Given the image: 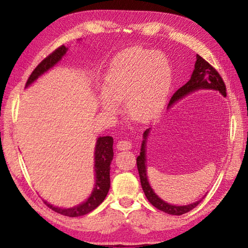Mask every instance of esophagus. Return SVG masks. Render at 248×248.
<instances>
[{"label":"esophagus","instance_id":"34e87169","mask_svg":"<svg viewBox=\"0 0 248 248\" xmlns=\"http://www.w3.org/2000/svg\"><path fill=\"white\" fill-rule=\"evenodd\" d=\"M116 146H117V149H118V150L124 151V150H130V149H131L132 148V144L130 143V142L127 141V140H120V141L117 142Z\"/></svg>","mask_w":248,"mask_h":248}]
</instances>
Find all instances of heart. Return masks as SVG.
Returning <instances> with one entry per match:
<instances>
[{
	"instance_id": "obj_1",
	"label": "heart",
	"mask_w": 248,
	"mask_h": 248,
	"mask_svg": "<svg viewBox=\"0 0 248 248\" xmlns=\"http://www.w3.org/2000/svg\"><path fill=\"white\" fill-rule=\"evenodd\" d=\"M171 83L173 73L165 56L146 49H128L114 59L105 74L100 107L116 114L118 104L124 102L130 118L148 123L161 110Z\"/></svg>"
}]
</instances>
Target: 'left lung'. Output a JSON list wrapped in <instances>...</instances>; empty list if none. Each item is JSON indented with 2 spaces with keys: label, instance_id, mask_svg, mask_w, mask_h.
<instances>
[{
  "label": "left lung",
  "instance_id": "8db88e82",
  "mask_svg": "<svg viewBox=\"0 0 248 248\" xmlns=\"http://www.w3.org/2000/svg\"><path fill=\"white\" fill-rule=\"evenodd\" d=\"M199 90H215L219 91L220 93L226 96V87L225 84L222 79L221 75L219 72L213 68V66L208 63L202 57H200L199 54H197V61L195 63V70L191 74V78L184 86L179 87V89L175 92L174 95L171 96L170 100L169 106L171 104L177 102V100L182 99L185 96L192 93V92L199 91ZM150 129H146L143 133V141H142L141 145V152L140 155L137 157V166L138 170H139L140 180H141V186L143 189L145 197L150 201V203L154 205L155 208L161 210V211L169 213V215L173 216H182L184 213L189 212L190 210L197 207L200 202V199L196 202L188 204V205H173L163 201L161 198H158L157 195H155L152 188H151L148 176H146V166H145V144L146 139H148Z\"/></svg>",
  "mask_w": 248,
  "mask_h": 248
}]
</instances>
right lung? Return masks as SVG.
I'll return each instance as SVG.
<instances>
[{
    "instance_id": "right-lung-1",
    "label": "right lung",
    "mask_w": 248,
    "mask_h": 248,
    "mask_svg": "<svg viewBox=\"0 0 248 248\" xmlns=\"http://www.w3.org/2000/svg\"><path fill=\"white\" fill-rule=\"evenodd\" d=\"M68 48L65 46H60L57 48L53 52L46 57L40 63L36 66L35 70L32 71L31 74L29 75L27 79L26 86H29L31 84L36 81L41 74L47 72L49 69H51L53 65H56L59 61L61 60L62 57L66 53ZM112 143H114V139L111 137H99L96 142L95 146V187L90 198L87 199L85 202L77 205V207L69 208V209H62L58 207H53L52 204L48 203L47 201H44L46 205L53 210L54 212L60 213L62 216L66 217H81L85 216L91 211H93L95 208L103 202L104 199L106 198L108 194L109 188H110V176H109V171H110V163L114 157V150H112Z\"/></svg>"
}]
</instances>
